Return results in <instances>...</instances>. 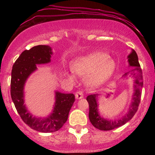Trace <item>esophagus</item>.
I'll list each match as a JSON object with an SVG mask.
<instances>
[{
	"label": "esophagus",
	"mask_w": 155,
	"mask_h": 155,
	"mask_svg": "<svg viewBox=\"0 0 155 155\" xmlns=\"http://www.w3.org/2000/svg\"><path fill=\"white\" fill-rule=\"evenodd\" d=\"M75 96H76V99H81V98H82L83 96H84L83 92L81 91V90H79V91H77V92H76Z\"/></svg>",
	"instance_id": "esophagus-1"
}]
</instances>
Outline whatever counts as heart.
Returning a JSON list of instances; mask_svg holds the SVG:
<instances>
[{
  "label": "heart",
  "instance_id": "b5f03b06",
  "mask_svg": "<svg viewBox=\"0 0 155 155\" xmlns=\"http://www.w3.org/2000/svg\"><path fill=\"white\" fill-rule=\"evenodd\" d=\"M73 69L81 76L86 75V82L92 87H98L112 77L116 70V63L113 58L106 53L95 51L74 60ZM71 81H75L76 76L73 71L68 72Z\"/></svg>",
  "mask_w": 155,
  "mask_h": 155
}]
</instances>
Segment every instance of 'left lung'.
Returning <instances> with one entry per match:
<instances>
[{"mask_svg": "<svg viewBox=\"0 0 155 155\" xmlns=\"http://www.w3.org/2000/svg\"><path fill=\"white\" fill-rule=\"evenodd\" d=\"M128 63L130 66L133 67L132 72L135 76V92L133 95V102L130 106L129 111L127 114L118 120H107L106 119L102 118L100 116L97 110V94H92L87 97L89 106H90V111H89V119L92 125L101 130H111L121 126L124 125L133 118L135 114L136 113L138 108L140 97H141L142 87H143V76H142V70L140 68V65L138 62V55L136 51L132 50L131 53L127 57ZM128 73H125L123 76H126Z\"/></svg>", "mask_w": 155, "mask_h": 155, "instance_id": "1", "label": "left lung"}]
</instances>
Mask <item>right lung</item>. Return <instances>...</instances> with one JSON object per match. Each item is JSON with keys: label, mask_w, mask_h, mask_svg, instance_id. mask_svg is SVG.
Returning <instances> with one entry per match:
<instances>
[{"label": "right lung", "mask_w": 155, "mask_h": 155, "mask_svg": "<svg viewBox=\"0 0 155 155\" xmlns=\"http://www.w3.org/2000/svg\"><path fill=\"white\" fill-rule=\"evenodd\" d=\"M52 51L50 47L38 45L25 50L13 65L11 79V96L23 122L30 127L41 133L58 131L66 122L75 96L74 94L55 92L53 111L46 118H38L28 111L24 104V86L29 76L37 69L36 65L49 63Z\"/></svg>", "instance_id": "right-lung-1"}]
</instances>
